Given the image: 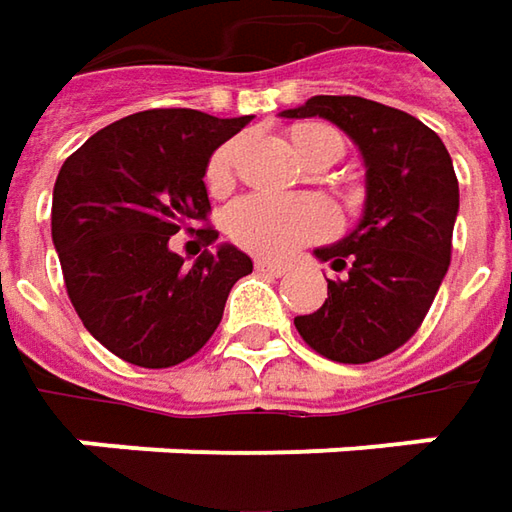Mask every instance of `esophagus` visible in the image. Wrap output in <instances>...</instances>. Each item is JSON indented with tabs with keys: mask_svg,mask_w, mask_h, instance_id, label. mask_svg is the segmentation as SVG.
Instances as JSON below:
<instances>
[{
	"mask_svg": "<svg viewBox=\"0 0 512 512\" xmlns=\"http://www.w3.org/2000/svg\"><path fill=\"white\" fill-rule=\"evenodd\" d=\"M256 270H259V273H267V276H276V279H279V276H285L290 267L282 265V262H267V259H256Z\"/></svg>",
	"mask_w": 512,
	"mask_h": 512,
	"instance_id": "1",
	"label": "esophagus"
}]
</instances>
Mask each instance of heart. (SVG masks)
<instances>
[{
  "label": "heart",
  "mask_w": 512,
  "mask_h": 512,
  "mask_svg": "<svg viewBox=\"0 0 512 512\" xmlns=\"http://www.w3.org/2000/svg\"><path fill=\"white\" fill-rule=\"evenodd\" d=\"M290 142L302 159L319 150H336L342 156V136L327 125H296ZM236 142H227L207 162V185L222 193L233 185ZM227 233L236 245L262 259H287L299 247L325 239L336 227V213L319 196H245L227 210Z\"/></svg>",
  "instance_id": "obj_1"
}]
</instances>
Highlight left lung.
<instances>
[{
  "label": "left lung",
  "instance_id": "8db88e82",
  "mask_svg": "<svg viewBox=\"0 0 512 512\" xmlns=\"http://www.w3.org/2000/svg\"><path fill=\"white\" fill-rule=\"evenodd\" d=\"M282 116L333 122L364 162L362 219L313 250L342 276L327 279L325 305L293 325L325 359L376 362L419 330L447 273L459 216L453 159L416 116L362 96H313Z\"/></svg>",
  "mask_w": 512,
  "mask_h": 512
}]
</instances>
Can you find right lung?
Segmentation results:
<instances>
[{"label": "right lung", "mask_w": 512, "mask_h": 512, "mask_svg": "<svg viewBox=\"0 0 512 512\" xmlns=\"http://www.w3.org/2000/svg\"><path fill=\"white\" fill-rule=\"evenodd\" d=\"M247 122L142 110L93 133L59 170L50 233L65 287L90 336L119 359L150 370L190 359L222 322L230 287L253 270L227 242L193 265L170 250V236L210 210L213 150Z\"/></svg>", "instance_id": "1"}]
</instances>
